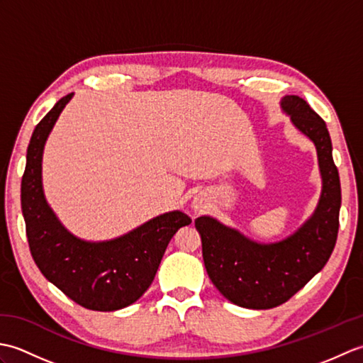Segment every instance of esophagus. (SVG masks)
<instances>
[{"label":"esophagus","mask_w":363,"mask_h":363,"mask_svg":"<svg viewBox=\"0 0 363 363\" xmlns=\"http://www.w3.org/2000/svg\"><path fill=\"white\" fill-rule=\"evenodd\" d=\"M195 211H201V206H195Z\"/></svg>","instance_id":"obj_1"}]
</instances>
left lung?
Listing matches in <instances>:
<instances>
[{
  "label": "left lung",
  "mask_w": 363,
  "mask_h": 363,
  "mask_svg": "<svg viewBox=\"0 0 363 363\" xmlns=\"http://www.w3.org/2000/svg\"><path fill=\"white\" fill-rule=\"evenodd\" d=\"M281 106L317 146L323 190L315 213L295 234L272 245L252 242L211 217L195 220L211 281L230 303L248 309H273L289 301L328 264L338 234L342 190L326 123L296 95L284 96Z\"/></svg>",
  "instance_id": "8db88e82"
}]
</instances>
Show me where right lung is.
I'll return each mask as SVG.
<instances>
[{
	"label": "right lung",
	"instance_id": "right-lung-1",
	"mask_svg": "<svg viewBox=\"0 0 363 363\" xmlns=\"http://www.w3.org/2000/svg\"><path fill=\"white\" fill-rule=\"evenodd\" d=\"M72 96L60 98L30 137L21 177V211L30 254L46 279L86 309L112 312L135 303L148 290L172 237L191 218L179 211L168 212L133 233L99 243L76 238L60 225L43 196L42 154Z\"/></svg>",
	"mask_w": 363,
	"mask_h": 363
}]
</instances>
